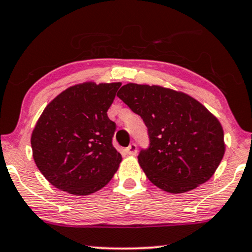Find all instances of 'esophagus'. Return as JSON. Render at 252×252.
I'll list each match as a JSON object with an SVG mask.
<instances>
[{
    "label": "esophagus",
    "instance_id": "esophagus-1",
    "mask_svg": "<svg viewBox=\"0 0 252 252\" xmlns=\"http://www.w3.org/2000/svg\"><path fill=\"white\" fill-rule=\"evenodd\" d=\"M125 150H126L127 155L134 156V155H136V152H138V148H136L135 143H130V145H129L128 147H127V148H126Z\"/></svg>",
    "mask_w": 252,
    "mask_h": 252
}]
</instances>
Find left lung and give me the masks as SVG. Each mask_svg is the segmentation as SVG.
I'll return each mask as SVG.
<instances>
[{
  "mask_svg": "<svg viewBox=\"0 0 252 252\" xmlns=\"http://www.w3.org/2000/svg\"><path fill=\"white\" fill-rule=\"evenodd\" d=\"M117 96L148 128L149 147L138 159L153 184L184 193L214 175L226 150L223 129L201 103L181 91L135 83L123 86Z\"/></svg>",
  "mask_w": 252,
  "mask_h": 252,
  "instance_id": "left-lung-1",
  "label": "left lung"
}]
</instances>
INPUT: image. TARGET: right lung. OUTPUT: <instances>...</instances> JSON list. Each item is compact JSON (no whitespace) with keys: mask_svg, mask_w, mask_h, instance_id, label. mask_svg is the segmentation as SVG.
<instances>
[{"mask_svg":"<svg viewBox=\"0 0 252 252\" xmlns=\"http://www.w3.org/2000/svg\"><path fill=\"white\" fill-rule=\"evenodd\" d=\"M120 82H86L58 94L31 135L35 165L59 190L88 195L104 188L119 168L112 145L116 124L107 117Z\"/></svg>","mask_w":252,"mask_h":252,"instance_id":"1","label":"right lung"}]
</instances>
